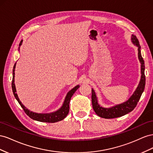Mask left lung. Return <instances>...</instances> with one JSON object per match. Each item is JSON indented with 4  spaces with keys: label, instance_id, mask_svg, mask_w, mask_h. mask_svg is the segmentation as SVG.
<instances>
[{
    "label": "left lung",
    "instance_id": "obj_1",
    "mask_svg": "<svg viewBox=\"0 0 153 153\" xmlns=\"http://www.w3.org/2000/svg\"><path fill=\"white\" fill-rule=\"evenodd\" d=\"M131 40L134 44L138 47V59L141 63L142 76L140 81V83L137 87V88L135 90L131 97L128 99V101L123 104H118V105L110 108H105L100 106V105L98 104L97 99V97H96L95 91L93 89H91V102H92V106L96 114L100 117L104 118V119H113V118L122 117L133 111L134 108L137 106V103L139 101L140 99L143 90H144L146 85L144 61H143V58L142 57L140 52V45L137 38L136 37V36L133 34Z\"/></svg>",
    "mask_w": 153,
    "mask_h": 153
}]
</instances>
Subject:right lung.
Wrapping results in <instances>:
<instances>
[{
	"label": "right lung",
	"instance_id": "obj_1",
	"mask_svg": "<svg viewBox=\"0 0 153 153\" xmlns=\"http://www.w3.org/2000/svg\"><path fill=\"white\" fill-rule=\"evenodd\" d=\"M22 40L20 42L19 46H20L22 45ZM15 66H16V63L15 64L14 67H13V80H12V84H11L14 96L16 98V99L17 100V101L19 102L21 107L23 108V110L26 114H27L30 118V119H32L34 120L43 122V123H56V122H59V121H61L63 119H64L65 118L67 117V115L68 113L69 108H69V103H70V101H71V99L72 96L74 95V93H75V91L78 88H79V86L77 85V86H75L74 88H72L71 91H69L66 96V98H65V101H64L63 106L58 111H56L53 113H34L33 111H30L23 105L22 104V102L20 101V99L18 97V95H17V94H16V88H15V83H14Z\"/></svg>",
	"mask_w": 153,
	"mask_h": 153
}]
</instances>
